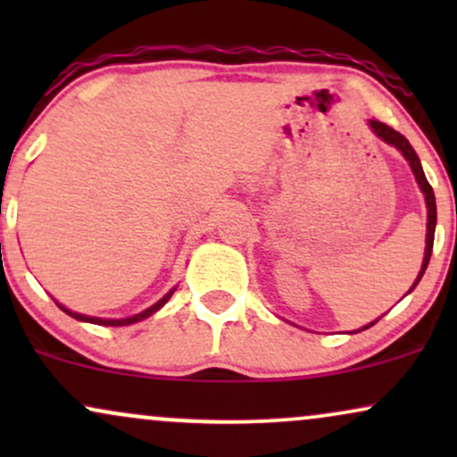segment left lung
Wrapping results in <instances>:
<instances>
[{
	"instance_id": "8db88e82",
	"label": "left lung",
	"mask_w": 457,
	"mask_h": 457,
	"mask_svg": "<svg viewBox=\"0 0 457 457\" xmlns=\"http://www.w3.org/2000/svg\"><path fill=\"white\" fill-rule=\"evenodd\" d=\"M370 127H371V130H374L376 135H378V137H380L382 141H386V144H389V145H395V148L400 150L402 154H403V159H406L408 162H411V170H412V174H414V178H417V182H419V187H421L423 195H426V206H428V236H426V255H423V264H421V270H419L417 279H414L412 287H411V290H408V292H412L414 287H417V283L421 281L423 272H426L428 264H429V258H432V246H434V229H436V197H434V191H432V187H429L428 178H426V174H423L421 161H419L417 152L412 150V145L408 144V139L403 137V135L397 133V130H393L391 127H386L385 122H378V120H370ZM376 322H378V320H374V322H371V324H367V327H363V328H361V330H365V328L374 327Z\"/></svg>"
}]
</instances>
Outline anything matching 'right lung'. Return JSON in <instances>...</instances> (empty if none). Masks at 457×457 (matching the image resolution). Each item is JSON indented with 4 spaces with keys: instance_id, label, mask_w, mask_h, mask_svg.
<instances>
[{
    "instance_id": "1",
    "label": "right lung",
    "mask_w": 457,
    "mask_h": 457,
    "mask_svg": "<svg viewBox=\"0 0 457 457\" xmlns=\"http://www.w3.org/2000/svg\"><path fill=\"white\" fill-rule=\"evenodd\" d=\"M174 290H176V287H174ZM174 290H170V292H167V295L162 296L159 303H154V305L145 309V312H141V313H135V316H130V318H122V320H109V318H92V316H83V313L71 312V309H66L64 305H60V303H57V307H60L62 312H64V313H68V316H72V318H75V320H81V322L101 324V327H127V324H135V322H139V320H144V318L152 316V313H154V312H159V309H161L162 305H165L167 301H170L171 295H174Z\"/></svg>"
}]
</instances>
